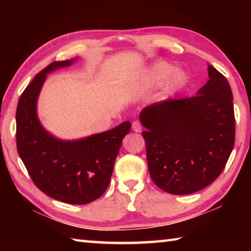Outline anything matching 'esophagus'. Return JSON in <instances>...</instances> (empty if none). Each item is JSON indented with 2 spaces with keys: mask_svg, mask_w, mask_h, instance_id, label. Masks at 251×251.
<instances>
[{
  "mask_svg": "<svg viewBox=\"0 0 251 251\" xmlns=\"http://www.w3.org/2000/svg\"><path fill=\"white\" fill-rule=\"evenodd\" d=\"M142 129V126L141 124L138 121H135L134 123H132V130L136 131V132H140Z\"/></svg>",
  "mask_w": 251,
  "mask_h": 251,
  "instance_id": "1",
  "label": "esophagus"
}]
</instances>
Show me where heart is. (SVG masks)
Here are the masks:
<instances>
[{"mask_svg":"<svg viewBox=\"0 0 251 251\" xmlns=\"http://www.w3.org/2000/svg\"><path fill=\"white\" fill-rule=\"evenodd\" d=\"M174 67L167 62H157L151 70V78L153 82L162 83L169 77L168 88L172 92H178L183 89L189 83V74L183 69H177L174 71Z\"/></svg>","mask_w":251,"mask_h":251,"instance_id":"b5f03b06","label":"heart"}]
</instances>
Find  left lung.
<instances>
[{
	"mask_svg": "<svg viewBox=\"0 0 251 251\" xmlns=\"http://www.w3.org/2000/svg\"><path fill=\"white\" fill-rule=\"evenodd\" d=\"M208 76L196 96L164 100L140 113L149 173L167 193L186 195L206 188L219 177L233 150L231 87L210 65Z\"/></svg>",
	"mask_w": 251,
	"mask_h": 251,
	"instance_id": "obj_1",
	"label": "left lung"
}]
</instances>
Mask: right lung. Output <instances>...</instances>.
Masks as SVG:
<instances>
[{
  "label": "right lung",
  "instance_id": "right-lung-1",
  "mask_svg": "<svg viewBox=\"0 0 251 251\" xmlns=\"http://www.w3.org/2000/svg\"><path fill=\"white\" fill-rule=\"evenodd\" d=\"M75 61L76 58L50 63L26 86L16 112V140L21 161L37 188L55 200L84 205L99 199L108 188L131 123L123 122L110 130L77 140L58 139L44 128L36 104L47 74Z\"/></svg>",
  "mask_w": 251,
  "mask_h": 251
}]
</instances>
